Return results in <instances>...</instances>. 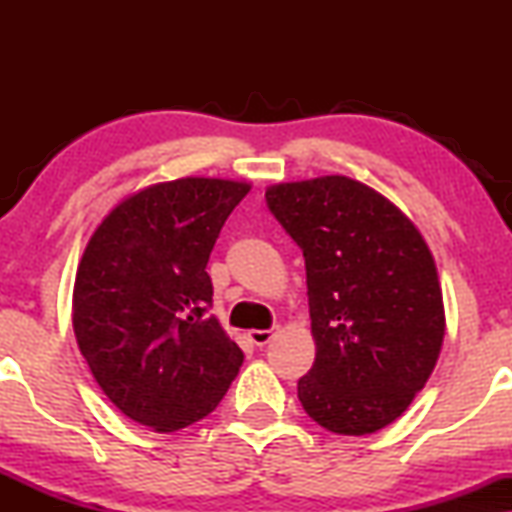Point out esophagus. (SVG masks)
<instances>
[{"instance_id":"obj_1","label":"esophagus","mask_w":512,"mask_h":512,"mask_svg":"<svg viewBox=\"0 0 512 512\" xmlns=\"http://www.w3.org/2000/svg\"><path fill=\"white\" fill-rule=\"evenodd\" d=\"M272 338H275V333H272V331H258V328L249 331V340L254 342L256 347H265Z\"/></svg>"}]
</instances>
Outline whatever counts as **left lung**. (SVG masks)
Wrapping results in <instances>:
<instances>
[{
    "instance_id": "left-lung-1",
    "label": "left lung",
    "mask_w": 512,
    "mask_h": 512,
    "mask_svg": "<svg viewBox=\"0 0 512 512\" xmlns=\"http://www.w3.org/2000/svg\"><path fill=\"white\" fill-rule=\"evenodd\" d=\"M305 256L317 356L298 398L326 431L366 436L424 389L445 338L429 244L389 198L345 174L265 188Z\"/></svg>"
}]
</instances>
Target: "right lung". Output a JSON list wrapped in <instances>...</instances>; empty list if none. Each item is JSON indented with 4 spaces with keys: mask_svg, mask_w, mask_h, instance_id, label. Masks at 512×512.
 Returning <instances> with one entry per match:
<instances>
[{
    "mask_svg": "<svg viewBox=\"0 0 512 512\" xmlns=\"http://www.w3.org/2000/svg\"><path fill=\"white\" fill-rule=\"evenodd\" d=\"M251 184L181 177L130 193L97 223L76 268L72 326L104 396L156 433L212 412L244 354L207 314V261Z\"/></svg>",
    "mask_w": 512,
    "mask_h": 512,
    "instance_id": "1",
    "label": "right lung"
}]
</instances>
